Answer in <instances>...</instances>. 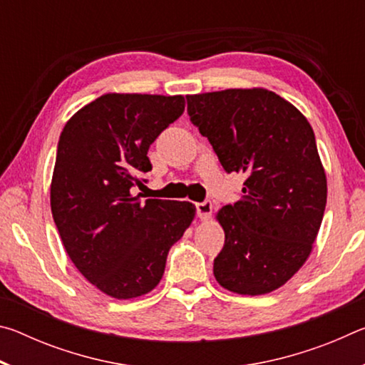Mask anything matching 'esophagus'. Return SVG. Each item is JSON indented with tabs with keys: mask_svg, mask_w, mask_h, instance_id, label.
Returning a JSON list of instances; mask_svg holds the SVG:
<instances>
[{
	"mask_svg": "<svg viewBox=\"0 0 365 365\" xmlns=\"http://www.w3.org/2000/svg\"><path fill=\"white\" fill-rule=\"evenodd\" d=\"M212 214V202L211 201H202L196 205V215L201 220H207Z\"/></svg>",
	"mask_w": 365,
	"mask_h": 365,
	"instance_id": "esophagus-1",
	"label": "esophagus"
}]
</instances>
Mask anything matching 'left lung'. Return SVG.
Instances as JSON below:
<instances>
[{
    "mask_svg": "<svg viewBox=\"0 0 365 365\" xmlns=\"http://www.w3.org/2000/svg\"><path fill=\"white\" fill-rule=\"evenodd\" d=\"M190 120L227 174L246 175L242 200L217 212L225 232L214 277L228 292L280 288L311 255L327 205L316 137L292 103L264 88L187 96Z\"/></svg>",
    "mask_w": 365,
    "mask_h": 365,
    "instance_id": "left-lung-1",
    "label": "left lung"
}]
</instances>
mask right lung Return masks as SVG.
Segmentation results:
<instances>
[{"label": "right lung", "instance_id": "right-lung-1", "mask_svg": "<svg viewBox=\"0 0 365 365\" xmlns=\"http://www.w3.org/2000/svg\"><path fill=\"white\" fill-rule=\"evenodd\" d=\"M185 110L183 96L108 93L71 117L59 137L51 212L86 280L115 299L150 293L169 250L195 217L187 201L140 200L148 150Z\"/></svg>", "mask_w": 365, "mask_h": 365}]
</instances>
